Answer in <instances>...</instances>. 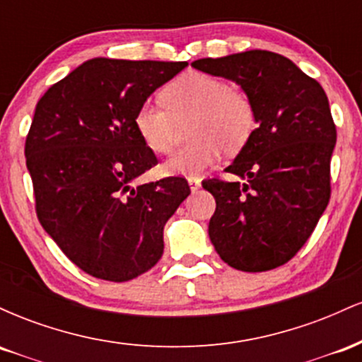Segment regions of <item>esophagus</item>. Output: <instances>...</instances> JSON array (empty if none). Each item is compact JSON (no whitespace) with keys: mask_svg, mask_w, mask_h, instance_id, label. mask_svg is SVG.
Masks as SVG:
<instances>
[{"mask_svg":"<svg viewBox=\"0 0 362 362\" xmlns=\"http://www.w3.org/2000/svg\"><path fill=\"white\" fill-rule=\"evenodd\" d=\"M189 187H190V190H192V192H197V190L201 189V180H199V178H195V177H190L189 178Z\"/></svg>","mask_w":362,"mask_h":362,"instance_id":"obj_1","label":"esophagus"}]
</instances>
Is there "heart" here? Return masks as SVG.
Returning <instances> with one entry per match:
<instances>
[{
    "mask_svg": "<svg viewBox=\"0 0 362 362\" xmlns=\"http://www.w3.org/2000/svg\"><path fill=\"white\" fill-rule=\"evenodd\" d=\"M161 100L143 102L134 112V129L149 149L167 153L175 141L177 120L192 114V141L165 161L172 175L195 177L213 167L223 149L233 153L252 138L257 126L253 98L240 86L207 73H185L161 91Z\"/></svg>",
    "mask_w": 362,
    "mask_h": 362,
    "instance_id": "obj_1",
    "label": "heart"
}]
</instances>
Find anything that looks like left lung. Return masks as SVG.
Here are the masks:
<instances>
[{
  "mask_svg": "<svg viewBox=\"0 0 362 362\" xmlns=\"http://www.w3.org/2000/svg\"><path fill=\"white\" fill-rule=\"evenodd\" d=\"M192 68L235 81L255 102L257 129L226 172L209 178L216 199L209 238L230 267L264 272L293 259L330 199L337 131L322 85L288 57L245 51L197 59Z\"/></svg>",
  "mask_w": 362,
  "mask_h": 362,
  "instance_id": "1",
  "label": "left lung"
}]
</instances>
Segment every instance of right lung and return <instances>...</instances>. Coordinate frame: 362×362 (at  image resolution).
Here are the masks:
<instances>
[{
	"instance_id": "obj_1",
	"label": "right lung",
	"mask_w": 362,
	"mask_h": 362,
	"mask_svg": "<svg viewBox=\"0 0 362 362\" xmlns=\"http://www.w3.org/2000/svg\"><path fill=\"white\" fill-rule=\"evenodd\" d=\"M187 62L95 57L44 93L25 141L37 218L81 271L126 282L163 255V228L190 194L182 177L138 184L158 163L134 112Z\"/></svg>"
}]
</instances>
